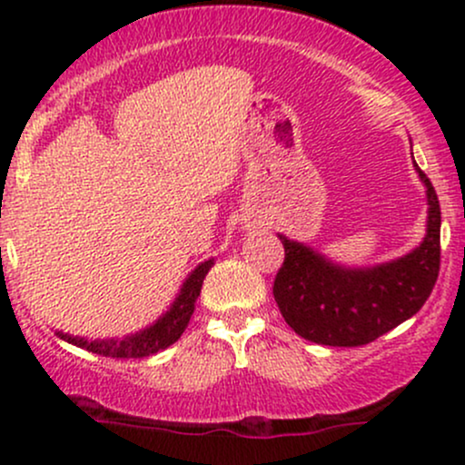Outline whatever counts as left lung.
Listing matches in <instances>:
<instances>
[{"label": "left lung", "instance_id": "left-lung-1", "mask_svg": "<svg viewBox=\"0 0 465 465\" xmlns=\"http://www.w3.org/2000/svg\"><path fill=\"white\" fill-rule=\"evenodd\" d=\"M426 188V233L407 255L373 266L336 264L308 244L282 236L286 258L273 295L284 322L303 339L332 348H356L387 334L424 306L440 273L441 212L435 188Z\"/></svg>", "mask_w": 465, "mask_h": 465}]
</instances>
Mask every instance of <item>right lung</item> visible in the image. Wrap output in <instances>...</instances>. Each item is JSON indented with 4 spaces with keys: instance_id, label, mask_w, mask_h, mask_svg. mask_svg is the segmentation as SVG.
I'll use <instances>...</instances> for the list:
<instances>
[{
    "instance_id": "1",
    "label": "right lung",
    "mask_w": 465,
    "mask_h": 465,
    "mask_svg": "<svg viewBox=\"0 0 465 465\" xmlns=\"http://www.w3.org/2000/svg\"><path fill=\"white\" fill-rule=\"evenodd\" d=\"M212 266H214V258L205 260V262L196 266V269L185 277L179 295L174 297L173 303H170L168 311H165L157 322L140 330V332L126 334L122 336V339L89 341L84 339V336H74L56 330V336H61L67 343L76 345V348L89 350L100 356H111V359H143V356L157 354V351L170 348V345H173L174 341H179V336L185 332L192 312H194L196 297L201 295L203 280L210 273Z\"/></svg>"
}]
</instances>
